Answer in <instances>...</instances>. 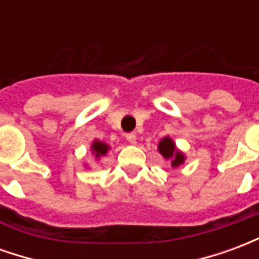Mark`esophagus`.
Instances as JSON below:
<instances>
[{
	"label": "esophagus",
	"instance_id": "34e87169",
	"mask_svg": "<svg viewBox=\"0 0 259 259\" xmlns=\"http://www.w3.org/2000/svg\"><path fill=\"white\" fill-rule=\"evenodd\" d=\"M126 140L129 141L130 144H136V140H137L136 133H127V135H126Z\"/></svg>",
	"mask_w": 259,
	"mask_h": 259
}]
</instances>
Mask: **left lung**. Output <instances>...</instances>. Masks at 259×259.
Returning <instances> with one entry per match:
<instances>
[{"mask_svg": "<svg viewBox=\"0 0 259 259\" xmlns=\"http://www.w3.org/2000/svg\"><path fill=\"white\" fill-rule=\"evenodd\" d=\"M158 151H159V154H161L165 159H169V161H170L174 168H178V166H180L182 163L185 162V154L180 152L179 150L176 148L174 140H172L170 137H168V136L163 137L162 140L159 141V144H158Z\"/></svg>", "mask_w": 259, "mask_h": 259, "instance_id": "1", "label": "left lung"}]
</instances>
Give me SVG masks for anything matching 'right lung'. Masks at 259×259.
I'll use <instances>...</instances> for the list:
<instances>
[{
  "mask_svg": "<svg viewBox=\"0 0 259 259\" xmlns=\"http://www.w3.org/2000/svg\"><path fill=\"white\" fill-rule=\"evenodd\" d=\"M108 150H109V146L105 144V143H102V141L94 140L93 141V144H91V151H93V154L96 155L97 159L104 157V155H107Z\"/></svg>",
  "mask_w": 259,
  "mask_h": 259,
  "instance_id": "right-lung-1",
  "label": "right lung"
}]
</instances>
